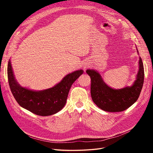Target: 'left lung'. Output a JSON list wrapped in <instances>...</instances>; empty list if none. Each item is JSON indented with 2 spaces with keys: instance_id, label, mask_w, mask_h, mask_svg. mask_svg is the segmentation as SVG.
<instances>
[{
  "instance_id": "8db88e82",
  "label": "left lung",
  "mask_w": 153,
  "mask_h": 153,
  "mask_svg": "<svg viewBox=\"0 0 153 153\" xmlns=\"http://www.w3.org/2000/svg\"><path fill=\"white\" fill-rule=\"evenodd\" d=\"M139 66L134 84L120 89H114L107 85L98 71L87 70L86 72L91 80V95L94 103L102 110L110 112H122L130 107L137 101L143 85L144 68L141 57Z\"/></svg>"
}]
</instances>
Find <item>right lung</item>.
Returning <instances> with one entry per match:
<instances>
[{
	"label": "right lung",
	"instance_id": "1",
	"mask_svg": "<svg viewBox=\"0 0 153 153\" xmlns=\"http://www.w3.org/2000/svg\"><path fill=\"white\" fill-rule=\"evenodd\" d=\"M7 71L10 88L19 105L42 116L54 114L63 108L71 85L83 73L82 70L75 71L53 87L36 91L22 87L16 82L10 60Z\"/></svg>",
	"mask_w": 153,
	"mask_h": 153
}]
</instances>
